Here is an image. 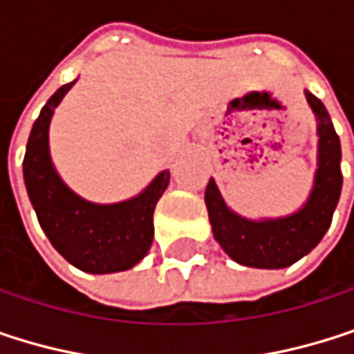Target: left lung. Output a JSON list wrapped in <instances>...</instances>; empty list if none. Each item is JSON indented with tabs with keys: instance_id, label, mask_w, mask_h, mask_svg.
<instances>
[{
	"instance_id": "1",
	"label": "left lung",
	"mask_w": 354,
	"mask_h": 354,
	"mask_svg": "<svg viewBox=\"0 0 354 354\" xmlns=\"http://www.w3.org/2000/svg\"><path fill=\"white\" fill-rule=\"evenodd\" d=\"M305 97L317 122V169L311 193L301 209L282 218L249 220L226 205L214 178L205 189L214 239L241 266L261 270L288 268L311 253L332 224L342 191L340 138L326 105L309 91H305Z\"/></svg>"
}]
</instances>
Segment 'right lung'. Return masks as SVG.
<instances>
[{
  "instance_id": "right-lung-1",
  "label": "right lung",
  "mask_w": 354,
  "mask_h": 354,
  "mask_svg": "<svg viewBox=\"0 0 354 354\" xmlns=\"http://www.w3.org/2000/svg\"><path fill=\"white\" fill-rule=\"evenodd\" d=\"M76 80L59 86L32 124L24 153V185L37 220L53 249L88 274H113L134 268L153 243V212L169 185L163 169L132 199L91 203L62 178L49 153V124L55 107Z\"/></svg>"
}]
</instances>
